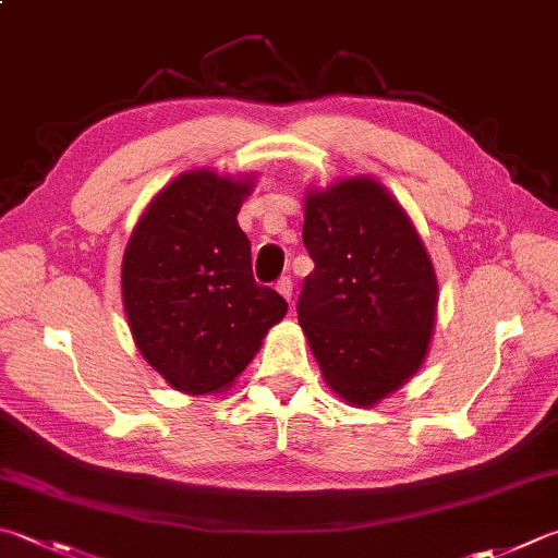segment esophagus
Listing matches in <instances>:
<instances>
[{
  "instance_id": "34e87169",
  "label": "esophagus",
  "mask_w": 558,
  "mask_h": 558,
  "mask_svg": "<svg viewBox=\"0 0 558 558\" xmlns=\"http://www.w3.org/2000/svg\"><path fill=\"white\" fill-rule=\"evenodd\" d=\"M277 291L281 293L283 299H287L289 303H291V293H293V281L289 279V277H281L279 281H277Z\"/></svg>"
}]
</instances>
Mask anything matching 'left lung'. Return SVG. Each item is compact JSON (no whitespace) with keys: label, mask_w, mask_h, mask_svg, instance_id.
Instances as JSON below:
<instances>
[{"label":"left lung","mask_w":558,"mask_h":558,"mask_svg":"<svg viewBox=\"0 0 558 558\" xmlns=\"http://www.w3.org/2000/svg\"><path fill=\"white\" fill-rule=\"evenodd\" d=\"M299 323L328 384L356 408L376 405L425 362L437 315L433 259L403 206L372 177L306 194Z\"/></svg>","instance_id":"obj_1"}]
</instances>
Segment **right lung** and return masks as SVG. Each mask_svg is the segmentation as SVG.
<instances>
[{
	"instance_id": "1",
	"label": "right lung",
	"mask_w": 558,
	"mask_h": 558,
	"mask_svg": "<svg viewBox=\"0 0 558 558\" xmlns=\"http://www.w3.org/2000/svg\"><path fill=\"white\" fill-rule=\"evenodd\" d=\"M252 177L194 170L145 208L123 252L129 328L153 369L177 391L218 393L243 374L287 301L252 277L238 211Z\"/></svg>"
}]
</instances>
